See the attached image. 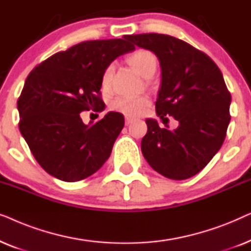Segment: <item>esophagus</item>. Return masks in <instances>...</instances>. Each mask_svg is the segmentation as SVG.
<instances>
[{"label":"esophagus","mask_w":251,"mask_h":251,"mask_svg":"<svg viewBox=\"0 0 251 251\" xmlns=\"http://www.w3.org/2000/svg\"><path fill=\"white\" fill-rule=\"evenodd\" d=\"M132 121H133V119L128 118V116H126V126H129L130 123H132Z\"/></svg>","instance_id":"esophagus-1"}]
</instances>
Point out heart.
I'll return each mask as SVG.
<instances>
[{"label": "heart", "instance_id": "b5f03b06", "mask_svg": "<svg viewBox=\"0 0 251 251\" xmlns=\"http://www.w3.org/2000/svg\"><path fill=\"white\" fill-rule=\"evenodd\" d=\"M128 61L133 70L144 77H149L153 75L156 70V58L149 50L139 49L136 50L128 57ZM113 71L114 66L108 65L102 72L101 75V85L102 88H108L111 84ZM150 105V99L147 97H118L111 102V108L113 111L122 113L128 118H136L142 114L147 106Z\"/></svg>", "mask_w": 251, "mask_h": 251}]
</instances>
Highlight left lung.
Instances as JSON below:
<instances>
[{
	"mask_svg": "<svg viewBox=\"0 0 251 251\" xmlns=\"http://www.w3.org/2000/svg\"><path fill=\"white\" fill-rule=\"evenodd\" d=\"M125 39L159 58L156 114L163 121L169 115L179 122L171 131L147 119L143 155L162 176L187 179L210 162L225 140L231 94L222 72L204 52L174 36L149 33Z\"/></svg>",
	"mask_w": 251,
	"mask_h": 251,
	"instance_id": "1",
	"label": "left lung"
}]
</instances>
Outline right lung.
Masks as SVG:
<instances>
[{
    "instance_id": "obj_1",
    "label": "right lung",
    "mask_w": 251,
    "mask_h": 251,
    "mask_svg": "<svg viewBox=\"0 0 251 251\" xmlns=\"http://www.w3.org/2000/svg\"><path fill=\"white\" fill-rule=\"evenodd\" d=\"M135 49L123 39L84 41L42 61L27 76L17 107L19 130L30 152L51 176L77 181L100 169L125 126L108 112L95 125L80 113L100 112L102 72L116 57Z\"/></svg>"
}]
</instances>
